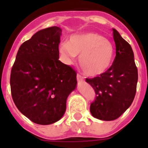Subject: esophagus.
<instances>
[{"mask_svg": "<svg viewBox=\"0 0 148 148\" xmlns=\"http://www.w3.org/2000/svg\"><path fill=\"white\" fill-rule=\"evenodd\" d=\"M77 81L78 82H84V77L82 76L79 74H77Z\"/></svg>", "mask_w": 148, "mask_h": 148, "instance_id": "obj_1", "label": "esophagus"}]
</instances>
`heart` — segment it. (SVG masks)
I'll return each instance as SVG.
<instances>
[{
  "label": "heart",
  "mask_w": 148,
  "mask_h": 148,
  "mask_svg": "<svg viewBox=\"0 0 148 148\" xmlns=\"http://www.w3.org/2000/svg\"><path fill=\"white\" fill-rule=\"evenodd\" d=\"M59 53L69 64L79 55L78 63L86 75L97 76L105 73L113 64L115 49L113 43L95 32L73 35L62 42Z\"/></svg>",
  "instance_id": "obj_1"
}]
</instances>
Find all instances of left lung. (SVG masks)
Instances as JSON below:
<instances>
[{"instance_id":"1","label":"left lung","mask_w":148,"mask_h":148,"mask_svg":"<svg viewBox=\"0 0 148 148\" xmlns=\"http://www.w3.org/2000/svg\"><path fill=\"white\" fill-rule=\"evenodd\" d=\"M116 58L105 73L86 82L94 89L95 100L90 104V113L98 119L113 121L131 105L138 82V70L131 46L113 29Z\"/></svg>"}]
</instances>
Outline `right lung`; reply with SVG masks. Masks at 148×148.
<instances>
[{
    "instance_id": "1",
    "label": "right lung",
    "mask_w": 148,
    "mask_h": 148,
    "mask_svg": "<svg viewBox=\"0 0 148 148\" xmlns=\"http://www.w3.org/2000/svg\"><path fill=\"white\" fill-rule=\"evenodd\" d=\"M61 28L41 29L21 44L10 75L14 103L35 124L62 118L67 97L76 88V73L58 60Z\"/></svg>"
}]
</instances>
